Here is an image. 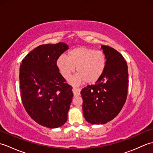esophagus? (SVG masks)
I'll list each match as a JSON object with an SVG mask.
<instances>
[{"label":"esophagus","instance_id":"34e87169","mask_svg":"<svg viewBox=\"0 0 153 153\" xmlns=\"http://www.w3.org/2000/svg\"><path fill=\"white\" fill-rule=\"evenodd\" d=\"M73 89V93H74V96H78L80 95V91L81 90L79 88H77L76 87H72Z\"/></svg>","mask_w":153,"mask_h":153}]
</instances>
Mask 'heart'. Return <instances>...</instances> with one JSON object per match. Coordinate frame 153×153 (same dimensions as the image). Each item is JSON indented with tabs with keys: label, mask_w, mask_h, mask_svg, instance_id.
<instances>
[{
	"label": "heart",
	"mask_w": 153,
	"mask_h": 153,
	"mask_svg": "<svg viewBox=\"0 0 153 153\" xmlns=\"http://www.w3.org/2000/svg\"><path fill=\"white\" fill-rule=\"evenodd\" d=\"M56 64L64 78H68L76 67L77 73L70 79L71 83H94L99 79L105 69L106 56L101 51L81 47L70 51L68 57L60 56Z\"/></svg>",
	"instance_id": "b5f03b06"
}]
</instances>
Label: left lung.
<instances>
[{
  "mask_svg": "<svg viewBox=\"0 0 153 153\" xmlns=\"http://www.w3.org/2000/svg\"><path fill=\"white\" fill-rule=\"evenodd\" d=\"M101 48L106 56L104 72L95 85L81 91L84 117L92 124L111 121L123 108L128 95V69L124 58L112 47Z\"/></svg>",
  "mask_w": 153,
  "mask_h": 153,
  "instance_id": "left-lung-1",
  "label": "left lung"
}]
</instances>
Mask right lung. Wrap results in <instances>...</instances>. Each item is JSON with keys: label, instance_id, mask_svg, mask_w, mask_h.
<instances>
[{"label": "right lung", "instance_id": "1", "mask_svg": "<svg viewBox=\"0 0 153 153\" xmlns=\"http://www.w3.org/2000/svg\"><path fill=\"white\" fill-rule=\"evenodd\" d=\"M68 46L64 43L38 46L22 60L19 87L22 104L39 124L56 128L68 120L72 87L59 72L57 60Z\"/></svg>", "mask_w": 153, "mask_h": 153}]
</instances>
